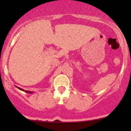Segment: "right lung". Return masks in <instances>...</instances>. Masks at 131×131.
<instances>
[{
  "label": "right lung",
  "instance_id": "1",
  "mask_svg": "<svg viewBox=\"0 0 131 131\" xmlns=\"http://www.w3.org/2000/svg\"><path fill=\"white\" fill-rule=\"evenodd\" d=\"M19 89V90H21V91H25V92H26V93H29V94H31V92H30V91H25V90H24V89H22L21 88H18Z\"/></svg>",
  "mask_w": 131,
  "mask_h": 131
}]
</instances>
